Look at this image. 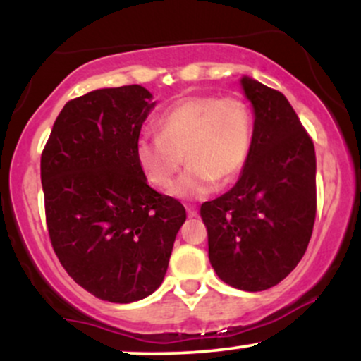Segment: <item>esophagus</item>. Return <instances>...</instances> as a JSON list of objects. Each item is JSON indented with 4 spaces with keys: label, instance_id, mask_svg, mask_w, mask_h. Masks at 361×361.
<instances>
[{
    "label": "esophagus",
    "instance_id": "1",
    "mask_svg": "<svg viewBox=\"0 0 361 361\" xmlns=\"http://www.w3.org/2000/svg\"><path fill=\"white\" fill-rule=\"evenodd\" d=\"M186 214H188V217H197L198 215V212H197V209H195V207H186Z\"/></svg>",
    "mask_w": 361,
    "mask_h": 361
}]
</instances>
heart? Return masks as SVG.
<instances>
[{
  "instance_id": "1",
  "label": "heart",
  "mask_w": 361,
  "mask_h": 361,
  "mask_svg": "<svg viewBox=\"0 0 361 361\" xmlns=\"http://www.w3.org/2000/svg\"><path fill=\"white\" fill-rule=\"evenodd\" d=\"M157 127L159 134L140 135L135 157L149 183L166 190L185 156L188 168L173 188L178 198L207 197L217 180H233L250 156L251 111L238 97H185L161 115Z\"/></svg>"
}]
</instances>
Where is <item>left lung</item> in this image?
Listing matches in <instances>:
<instances>
[{
    "instance_id": "8db88e82",
    "label": "left lung",
    "mask_w": 361,
    "mask_h": 361,
    "mask_svg": "<svg viewBox=\"0 0 361 361\" xmlns=\"http://www.w3.org/2000/svg\"><path fill=\"white\" fill-rule=\"evenodd\" d=\"M255 130L243 175L200 207L209 259L231 287L261 292L299 264L316 221V151L287 98L244 76Z\"/></svg>"
}]
</instances>
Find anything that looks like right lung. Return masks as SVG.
I'll list each match as a JSON object with an SVG mask.
<instances>
[{"label": "right lung", "mask_w": 361, "mask_h": 361, "mask_svg": "<svg viewBox=\"0 0 361 361\" xmlns=\"http://www.w3.org/2000/svg\"><path fill=\"white\" fill-rule=\"evenodd\" d=\"M139 85L90 91L57 115L40 157L45 222L68 275L102 300L151 295L185 207L147 185L135 144L154 103Z\"/></svg>", "instance_id": "1"}]
</instances>
